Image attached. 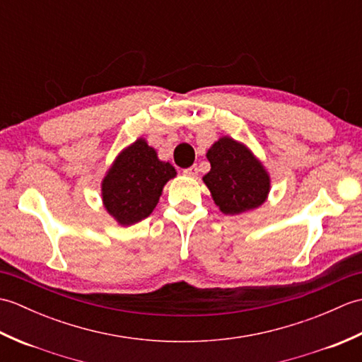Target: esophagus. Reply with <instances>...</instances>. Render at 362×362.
Instances as JSON below:
<instances>
[{"label": "esophagus", "mask_w": 362, "mask_h": 362, "mask_svg": "<svg viewBox=\"0 0 362 362\" xmlns=\"http://www.w3.org/2000/svg\"><path fill=\"white\" fill-rule=\"evenodd\" d=\"M197 173H199V169H197V166H196V165L189 166V168H187V169H183V174L188 175V177H196V175H197Z\"/></svg>", "instance_id": "34e87169"}]
</instances>
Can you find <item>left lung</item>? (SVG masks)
<instances>
[{
  "label": "left lung",
  "mask_w": 362,
  "mask_h": 362,
  "mask_svg": "<svg viewBox=\"0 0 362 362\" xmlns=\"http://www.w3.org/2000/svg\"><path fill=\"white\" fill-rule=\"evenodd\" d=\"M211 169L204 175L213 201L226 214H240L266 201L271 180L263 165L244 144L222 136L206 152Z\"/></svg>",
  "instance_id": "1"
}]
</instances>
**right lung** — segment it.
I'll return each mask as SVG.
<instances>
[{
  "instance_id": "obj_1",
  "label": "right lung",
  "mask_w": 362,
  "mask_h": 362,
  "mask_svg": "<svg viewBox=\"0 0 362 362\" xmlns=\"http://www.w3.org/2000/svg\"><path fill=\"white\" fill-rule=\"evenodd\" d=\"M173 177V165L160 161L156 149L140 138L119 153L104 177V206L121 226H132L149 216Z\"/></svg>"
}]
</instances>
